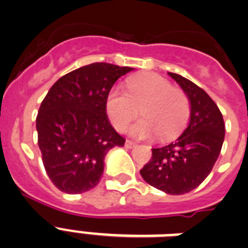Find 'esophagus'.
Listing matches in <instances>:
<instances>
[{"instance_id":"34e87169","label":"esophagus","mask_w":248,"mask_h":248,"mask_svg":"<svg viewBox=\"0 0 248 248\" xmlns=\"http://www.w3.org/2000/svg\"><path fill=\"white\" fill-rule=\"evenodd\" d=\"M135 146H137V144L133 143V141H130V140H126V141H125V148L126 149H133V148H135Z\"/></svg>"}]
</instances>
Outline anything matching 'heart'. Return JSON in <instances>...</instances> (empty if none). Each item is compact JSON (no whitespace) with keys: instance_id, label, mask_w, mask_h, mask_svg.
<instances>
[{"instance_id":"obj_1","label":"heart","mask_w":248,"mask_h":248,"mask_svg":"<svg viewBox=\"0 0 248 248\" xmlns=\"http://www.w3.org/2000/svg\"><path fill=\"white\" fill-rule=\"evenodd\" d=\"M128 92L115 87L107 98V114L117 130L123 131L137 117L139 107L143 117L130 126L129 133L137 139L157 135L171 139L185 125L189 117V100L180 89L156 73H144L131 78Z\"/></svg>"}]
</instances>
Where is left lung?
Listing matches in <instances>:
<instances>
[{
    "instance_id": "8db88e82",
    "label": "left lung",
    "mask_w": 248,
    "mask_h": 248,
    "mask_svg": "<svg viewBox=\"0 0 248 248\" xmlns=\"http://www.w3.org/2000/svg\"><path fill=\"white\" fill-rule=\"evenodd\" d=\"M190 103V119L183 134L163 148L153 149L140 170L149 185L170 195L196 189L214 168L225 139V123L216 103L203 89L176 73H169Z\"/></svg>"
}]
</instances>
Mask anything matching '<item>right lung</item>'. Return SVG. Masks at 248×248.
<instances>
[{
    "instance_id": "obj_1",
    "label": "right lung",
    "mask_w": 248,
    "mask_h": 248,
    "mask_svg": "<svg viewBox=\"0 0 248 248\" xmlns=\"http://www.w3.org/2000/svg\"><path fill=\"white\" fill-rule=\"evenodd\" d=\"M134 68L92 63L59 78L39 107L38 146L52 183L65 194H82L99 184L104 157L125 140L107 118L114 83Z\"/></svg>"
}]
</instances>
